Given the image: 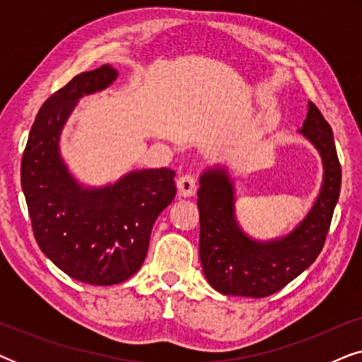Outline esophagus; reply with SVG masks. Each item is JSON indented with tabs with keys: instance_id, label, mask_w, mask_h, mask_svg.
Instances as JSON below:
<instances>
[{
	"instance_id": "34e87169",
	"label": "esophagus",
	"mask_w": 362,
	"mask_h": 362,
	"mask_svg": "<svg viewBox=\"0 0 362 362\" xmlns=\"http://www.w3.org/2000/svg\"><path fill=\"white\" fill-rule=\"evenodd\" d=\"M176 186H177V194H180V196H182V197L194 196V192L197 189L196 177L192 175H182V176L177 177Z\"/></svg>"
}]
</instances>
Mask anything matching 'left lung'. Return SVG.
Wrapping results in <instances>:
<instances>
[{
    "mask_svg": "<svg viewBox=\"0 0 362 362\" xmlns=\"http://www.w3.org/2000/svg\"><path fill=\"white\" fill-rule=\"evenodd\" d=\"M300 133L323 160V186L313 207L290 234L255 240L237 224L234 182L226 168L202 173L197 191L199 257L207 281L222 295L264 298L288 285L316 260L328 235L341 189V165L333 130L313 102Z\"/></svg>",
    "mask_w": 362,
    "mask_h": 362,
    "instance_id": "8db88e82",
    "label": "left lung"
}]
</instances>
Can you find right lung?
<instances>
[{
	"label": "right lung",
	"instance_id": "1",
	"mask_svg": "<svg viewBox=\"0 0 362 362\" xmlns=\"http://www.w3.org/2000/svg\"><path fill=\"white\" fill-rule=\"evenodd\" d=\"M112 66L82 72L54 92L33 123L21 160V186L36 242L64 274L115 285L140 270L158 216L176 196L175 171H132L113 185L83 187L59 153V138L78 98L115 81Z\"/></svg>",
	"mask_w": 362,
	"mask_h": 362
}]
</instances>
